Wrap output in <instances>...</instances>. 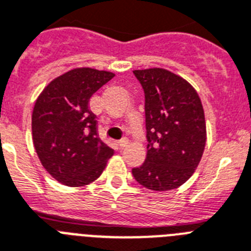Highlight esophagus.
Listing matches in <instances>:
<instances>
[{
    "instance_id": "34e87169",
    "label": "esophagus",
    "mask_w": 251,
    "mask_h": 251,
    "mask_svg": "<svg viewBox=\"0 0 251 251\" xmlns=\"http://www.w3.org/2000/svg\"><path fill=\"white\" fill-rule=\"evenodd\" d=\"M127 144H129V140H127L126 138L121 139V140L119 142V145H120V148H121V149L126 148V147H127Z\"/></svg>"
}]
</instances>
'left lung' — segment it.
Listing matches in <instances>:
<instances>
[{"mask_svg":"<svg viewBox=\"0 0 251 251\" xmlns=\"http://www.w3.org/2000/svg\"><path fill=\"white\" fill-rule=\"evenodd\" d=\"M145 96L147 158L132 176L149 190L168 191L194 174L203 155L207 129L197 90L185 79L165 70L132 71Z\"/></svg>","mask_w":251,"mask_h":251,"instance_id":"left-lung-1","label":"left lung"}]
</instances>
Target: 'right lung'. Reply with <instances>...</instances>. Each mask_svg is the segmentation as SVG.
I'll return each instance as SVG.
<instances>
[{
  "mask_svg": "<svg viewBox=\"0 0 251 251\" xmlns=\"http://www.w3.org/2000/svg\"><path fill=\"white\" fill-rule=\"evenodd\" d=\"M115 74L77 67L53 79L35 100L33 144L42 166L66 185L84 186L100 177L113 149L98 136L90 97Z\"/></svg>",
  "mask_w": 251,
  "mask_h": 251,
  "instance_id": "right-lung-1",
  "label": "right lung"
}]
</instances>
